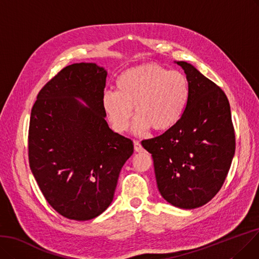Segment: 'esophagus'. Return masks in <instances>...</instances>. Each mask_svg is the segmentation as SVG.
I'll use <instances>...</instances> for the list:
<instances>
[{"label":"esophagus","instance_id":"obj_1","mask_svg":"<svg viewBox=\"0 0 259 259\" xmlns=\"http://www.w3.org/2000/svg\"><path fill=\"white\" fill-rule=\"evenodd\" d=\"M134 149H135V151L138 153L143 152V148L139 141H134Z\"/></svg>","mask_w":259,"mask_h":259}]
</instances>
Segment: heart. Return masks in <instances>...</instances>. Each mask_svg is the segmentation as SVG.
<instances>
[{
	"instance_id": "obj_1",
	"label": "heart",
	"mask_w": 259,
	"mask_h": 259,
	"mask_svg": "<svg viewBox=\"0 0 259 259\" xmlns=\"http://www.w3.org/2000/svg\"><path fill=\"white\" fill-rule=\"evenodd\" d=\"M190 98L187 76L158 64L127 69L116 80V91H106L102 104L116 132H125L135 108L133 132L142 135L172 128L182 119Z\"/></svg>"
}]
</instances>
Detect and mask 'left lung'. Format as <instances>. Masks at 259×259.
<instances>
[{
    "mask_svg": "<svg viewBox=\"0 0 259 259\" xmlns=\"http://www.w3.org/2000/svg\"><path fill=\"white\" fill-rule=\"evenodd\" d=\"M190 98L182 119L162 135L143 140L152 154L158 190L175 207L193 209L219 192L235 154L231 107L223 90L186 61Z\"/></svg>",
    "mask_w": 259,
    "mask_h": 259,
    "instance_id": "obj_1",
    "label": "left lung"
}]
</instances>
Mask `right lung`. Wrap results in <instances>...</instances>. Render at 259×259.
Masks as SVG:
<instances>
[{"mask_svg":"<svg viewBox=\"0 0 259 259\" xmlns=\"http://www.w3.org/2000/svg\"><path fill=\"white\" fill-rule=\"evenodd\" d=\"M106 76L96 64L70 65L39 91L30 112V170L48 203L70 220H91L106 210L134 152L133 141L105 120Z\"/></svg>","mask_w":259,"mask_h":259,"instance_id":"1","label":"right lung"}]
</instances>
